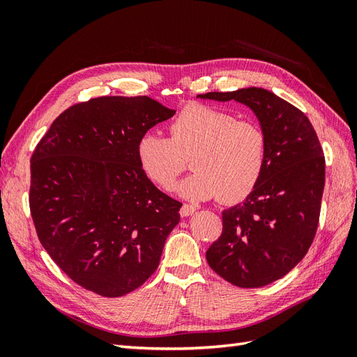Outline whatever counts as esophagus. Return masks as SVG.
Returning <instances> with one entry per match:
<instances>
[{"mask_svg": "<svg viewBox=\"0 0 357 357\" xmlns=\"http://www.w3.org/2000/svg\"><path fill=\"white\" fill-rule=\"evenodd\" d=\"M195 210H197L195 205L183 204V205H181V208H180V215H181V218H188V215H190V214L195 213Z\"/></svg>", "mask_w": 357, "mask_h": 357, "instance_id": "34e87169", "label": "esophagus"}]
</instances>
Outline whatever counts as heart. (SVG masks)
<instances>
[{"mask_svg": "<svg viewBox=\"0 0 357 357\" xmlns=\"http://www.w3.org/2000/svg\"><path fill=\"white\" fill-rule=\"evenodd\" d=\"M169 138L146 132L138 139L137 156L144 174L169 190L190 159L193 174L183 180L177 193L190 201L219 197L240 202L257 188L268 155L261 125L236 121L228 112L189 104L169 123Z\"/></svg>", "mask_w": 357, "mask_h": 357, "instance_id": "b5f03b06", "label": "heart"}]
</instances>
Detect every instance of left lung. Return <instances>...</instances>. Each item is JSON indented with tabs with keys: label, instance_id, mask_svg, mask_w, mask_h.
I'll return each mask as SVG.
<instances>
[{
	"label": "left lung",
	"instance_id": "1",
	"mask_svg": "<svg viewBox=\"0 0 357 357\" xmlns=\"http://www.w3.org/2000/svg\"><path fill=\"white\" fill-rule=\"evenodd\" d=\"M198 98L247 105L268 139L264 176L244 202L222 213L223 231L205 253L210 268L238 287L284 277L308 252L319 225L325 156L308 117L262 88Z\"/></svg>",
	"mask_w": 357,
	"mask_h": 357
}]
</instances>
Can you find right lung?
I'll return each instance as SVG.
<instances>
[{
  "instance_id": "obj_1",
  "label": "right lung",
  "mask_w": 357,
  "mask_h": 357,
  "mask_svg": "<svg viewBox=\"0 0 357 357\" xmlns=\"http://www.w3.org/2000/svg\"><path fill=\"white\" fill-rule=\"evenodd\" d=\"M176 110L149 96H101L61 113L31 158L38 240L73 282L117 298L160 261L181 204L139 167L138 139Z\"/></svg>"
}]
</instances>
